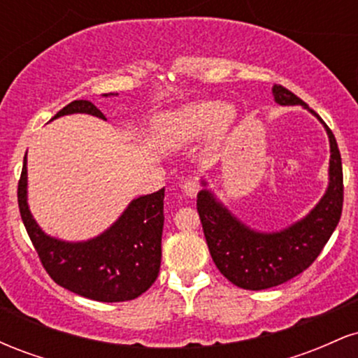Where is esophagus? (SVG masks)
Wrapping results in <instances>:
<instances>
[{"label":"esophagus","instance_id":"1","mask_svg":"<svg viewBox=\"0 0 358 358\" xmlns=\"http://www.w3.org/2000/svg\"><path fill=\"white\" fill-rule=\"evenodd\" d=\"M200 190V185L196 180H187V182L183 183V192L185 195L190 196V199H193V196H196V193H199Z\"/></svg>","mask_w":358,"mask_h":358}]
</instances>
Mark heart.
I'll use <instances>...</instances> for the list:
<instances>
[{"label": "heart", "instance_id": "obj_1", "mask_svg": "<svg viewBox=\"0 0 358 358\" xmlns=\"http://www.w3.org/2000/svg\"><path fill=\"white\" fill-rule=\"evenodd\" d=\"M234 121V110L220 101H199L183 106L162 117L158 124L159 145L168 150H178L210 134L219 141L227 134Z\"/></svg>", "mask_w": 358, "mask_h": 358}]
</instances>
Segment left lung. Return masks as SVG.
<instances>
[{
	"label": "left lung",
	"mask_w": 358,
	"mask_h": 358,
	"mask_svg": "<svg viewBox=\"0 0 358 358\" xmlns=\"http://www.w3.org/2000/svg\"><path fill=\"white\" fill-rule=\"evenodd\" d=\"M279 106H303L322 122L330 141L328 187L320 202L303 219L281 231L262 232L249 227L217 199L202 180L196 210L215 266L242 289H268L289 281L313 264L338 225L343 207L342 156L331 129L306 102L282 85H273Z\"/></svg>",
	"instance_id": "8db88e82"
}]
</instances>
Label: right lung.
Listing matches in <instances>:
<instances>
[{
	"label": "right lung",
	"mask_w": 358,
	"mask_h": 358,
	"mask_svg": "<svg viewBox=\"0 0 358 358\" xmlns=\"http://www.w3.org/2000/svg\"><path fill=\"white\" fill-rule=\"evenodd\" d=\"M104 97L117 94H102ZM106 116L90 101H73L55 114ZM165 188L133 199L110 227L87 241H62L36 224L28 205L27 155L18 183V205L28 236L45 271L57 285L102 303L129 301L156 281L162 264Z\"/></svg>",
	"instance_id": "right-lung-1"
}]
</instances>
